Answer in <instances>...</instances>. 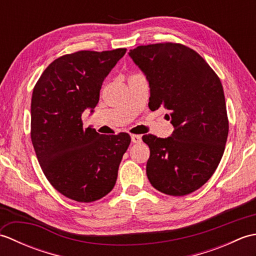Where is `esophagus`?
Segmentation results:
<instances>
[{
  "instance_id": "1",
  "label": "esophagus",
  "mask_w": 256,
  "mask_h": 256,
  "mask_svg": "<svg viewBox=\"0 0 256 256\" xmlns=\"http://www.w3.org/2000/svg\"><path fill=\"white\" fill-rule=\"evenodd\" d=\"M131 140H132V143L138 144V143L140 142V140H142V136H140V135H138V134H132Z\"/></svg>"
}]
</instances>
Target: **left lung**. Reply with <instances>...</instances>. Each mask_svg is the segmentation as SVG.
<instances>
[{
    "instance_id": "obj_1",
    "label": "left lung",
    "mask_w": 256,
    "mask_h": 256,
    "mask_svg": "<svg viewBox=\"0 0 256 256\" xmlns=\"http://www.w3.org/2000/svg\"><path fill=\"white\" fill-rule=\"evenodd\" d=\"M150 84L152 111L164 108L175 128L167 138L144 135L150 182L170 196L194 192L224 155L229 121L221 81L204 59L182 44L138 46L128 52Z\"/></svg>"
}]
</instances>
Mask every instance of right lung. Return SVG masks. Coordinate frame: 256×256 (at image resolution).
Listing matches in <instances>:
<instances>
[{
	"label": "right lung",
	"mask_w": 256,
	"mask_h": 256,
	"mask_svg": "<svg viewBox=\"0 0 256 256\" xmlns=\"http://www.w3.org/2000/svg\"><path fill=\"white\" fill-rule=\"evenodd\" d=\"M126 50H81L54 60L34 86L30 104V138L48 182L64 197L92 202L113 189L126 133L101 135L84 128L81 116L94 112L103 80Z\"/></svg>",
	"instance_id": "1"
}]
</instances>
